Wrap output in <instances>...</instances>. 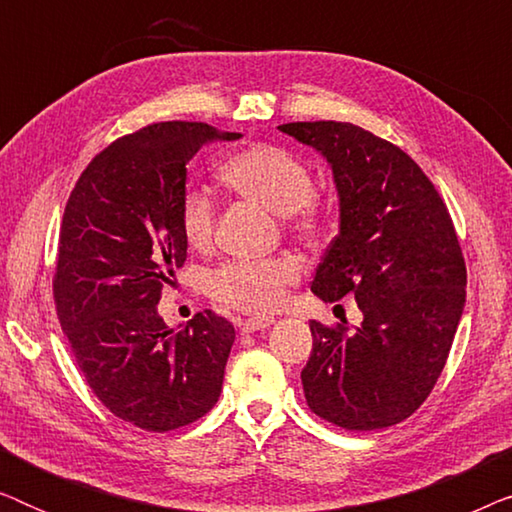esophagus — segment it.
I'll return each mask as SVG.
<instances>
[{
  "instance_id": "esophagus-1",
  "label": "esophagus",
  "mask_w": 512,
  "mask_h": 512,
  "mask_svg": "<svg viewBox=\"0 0 512 512\" xmlns=\"http://www.w3.org/2000/svg\"><path fill=\"white\" fill-rule=\"evenodd\" d=\"M270 324H275V317H268V314H261V317H249L240 321L242 333H254L261 331V328H268Z\"/></svg>"
}]
</instances>
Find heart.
Segmentation results:
<instances>
[{
    "mask_svg": "<svg viewBox=\"0 0 512 512\" xmlns=\"http://www.w3.org/2000/svg\"><path fill=\"white\" fill-rule=\"evenodd\" d=\"M228 191L282 214V228L296 237H317L326 226L328 207L314 191L310 165L279 144L258 142L237 149L219 165ZM179 230L191 249H207L214 240L216 205L207 193L188 188L179 200ZM298 282V265L289 258L226 261L205 275V291L216 303L244 312H270L282 305Z\"/></svg>",
    "mask_w": 512,
    "mask_h": 512,
    "instance_id": "obj_1",
    "label": "heart"
}]
</instances>
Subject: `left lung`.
Wrapping results in <instances>:
<instances>
[{
    "instance_id": "1",
    "label": "left lung",
    "mask_w": 512,
    "mask_h": 512,
    "mask_svg": "<svg viewBox=\"0 0 512 512\" xmlns=\"http://www.w3.org/2000/svg\"><path fill=\"white\" fill-rule=\"evenodd\" d=\"M279 130L333 167L340 233L312 291L354 296L359 328L312 319L303 389L314 415L349 431L408 419L436 387L466 303V263L436 186L396 144L352 123L298 121Z\"/></svg>"
}]
</instances>
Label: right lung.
<instances>
[{"instance_id":"1","label":"right lung","mask_w":512,"mask_h":512,"mask_svg":"<svg viewBox=\"0 0 512 512\" xmlns=\"http://www.w3.org/2000/svg\"><path fill=\"white\" fill-rule=\"evenodd\" d=\"M216 137L240 132L167 121L118 137L81 172L62 214L53 275L60 326L104 408L144 431L207 415L235 342L233 324L212 310L179 333L156 310L163 284L186 263V163Z\"/></svg>"}]
</instances>
